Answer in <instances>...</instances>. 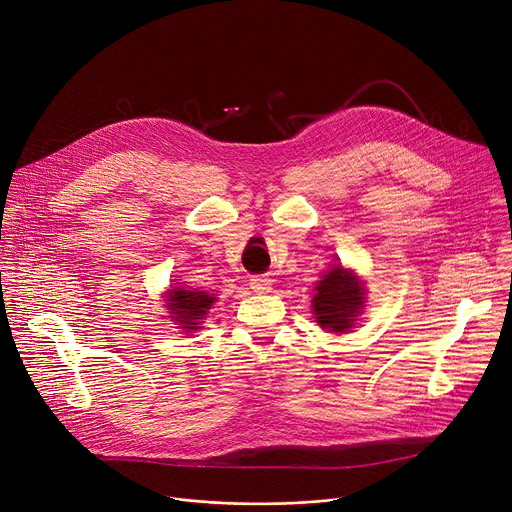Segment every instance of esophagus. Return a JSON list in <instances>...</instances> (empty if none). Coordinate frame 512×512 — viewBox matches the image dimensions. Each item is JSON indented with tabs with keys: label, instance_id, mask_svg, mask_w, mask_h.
Wrapping results in <instances>:
<instances>
[{
	"label": "esophagus",
	"instance_id": "esophagus-1",
	"mask_svg": "<svg viewBox=\"0 0 512 512\" xmlns=\"http://www.w3.org/2000/svg\"><path fill=\"white\" fill-rule=\"evenodd\" d=\"M251 289L257 291V294H267V291H271V285H273V279L267 277V275H257L249 281Z\"/></svg>",
	"mask_w": 512,
	"mask_h": 512
}]
</instances>
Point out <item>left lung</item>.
Instances as JSON below:
<instances>
[{
	"label": "left lung",
	"mask_w": 512,
	"mask_h": 512,
	"mask_svg": "<svg viewBox=\"0 0 512 512\" xmlns=\"http://www.w3.org/2000/svg\"><path fill=\"white\" fill-rule=\"evenodd\" d=\"M362 304L360 281L340 265L324 275L312 300L318 324L332 332L348 330Z\"/></svg>",
	"instance_id": "8db88e82"
}]
</instances>
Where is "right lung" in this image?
Wrapping results in <instances>:
<instances>
[{
  "mask_svg": "<svg viewBox=\"0 0 512 512\" xmlns=\"http://www.w3.org/2000/svg\"><path fill=\"white\" fill-rule=\"evenodd\" d=\"M168 310H172V318L180 322V328L194 330L198 328L196 322L206 314V310L212 306L214 298L208 296L206 291H194L186 287H176L172 289L170 300H168Z\"/></svg>",
  "mask_w": 512,
  "mask_h": 512,
  "instance_id": "1",
  "label": "right lung"
}]
</instances>
